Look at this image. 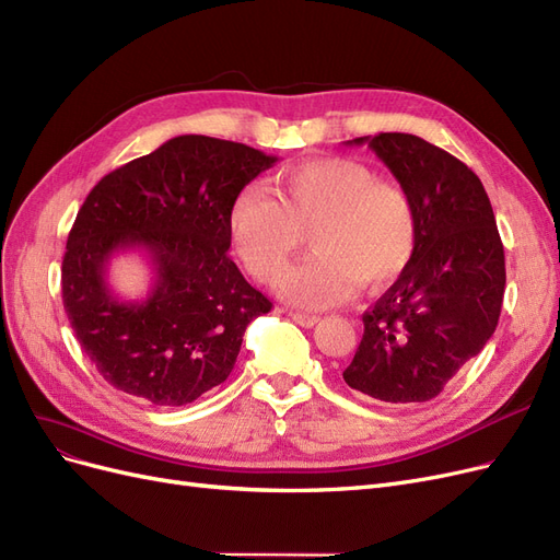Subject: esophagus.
<instances>
[{
    "label": "esophagus",
    "instance_id": "esophagus-1",
    "mask_svg": "<svg viewBox=\"0 0 560 560\" xmlns=\"http://www.w3.org/2000/svg\"><path fill=\"white\" fill-rule=\"evenodd\" d=\"M289 317H292L296 324L305 326V329H311V326H315L319 322L317 315H311V313H299V311H289Z\"/></svg>",
    "mask_w": 560,
    "mask_h": 560
}]
</instances>
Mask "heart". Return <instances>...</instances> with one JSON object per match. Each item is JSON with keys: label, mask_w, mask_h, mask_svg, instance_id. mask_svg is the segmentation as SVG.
<instances>
[{"label": "heart", "mask_w": 560, "mask_h": 560, "mask_svg": "<svg viewBox=\"0 0 560 560\" xmlns=\"http://www.w3.org/2000/svg\"><path fill=\"white\" fill-rule=\"evenodd\" d=\"M278 195L243 187L231 201L226 229L249 276L273 282L312 234L316 255L288 269L278 292L289 303L322 311L365 289H384L410 266L419 220L410 191L380 180L363 162L324 158L278 176Z\"/></svg>", "instance_id": "b5f03b06"}]
</instances>
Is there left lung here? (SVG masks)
I'll list each match as a JSON object with an SVG mask.
<instances>
[{
	"label": "left lung",
	"mask_w": 560,
	"mask_h": 560,
	"mask_svg": "<svg viewBox=\"0 0 560 560\" xmlns=\"http://www.w3.org/2000/svg\"><path fill=\"white\" fill-rule=\"evenodd\" d=\"M369 143L410 191L417 253L363 313V338L345 382L384 402L435 398L493 336L505 294V253L485 185L450 152L412 133Z\"/></svg>",
	"instance_id": "obj_1"
}]
</instances>
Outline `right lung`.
I'll return each mask as SVG.
<instances>
[{
	"mask_svg": "<svg viewBox=\"0 0 560 560\" xmlns=\"http://www.w3.org/2000/svg\"><path fill=\"white\" fill-rule=\"evenodd\" d=\"M278 158L185 133L110 171L69 231L62 301L83 352L110 384L152 405H187L234 371L247 324L271 311L231 261L226 215L238 191ZM143 246L159 280L125 304L107 259Z\"/></svg>",
	"mask_w": 560,
	"mask_h": 560,
	"instance_id": "1",
	"label": "right lung"
}]
</instances>
